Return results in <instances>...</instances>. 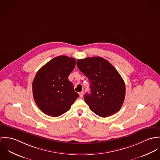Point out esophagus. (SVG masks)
Wrapping results in <instances>:
<instances>
[{"label":"esophagus","mask_w":160,"mask_h":160,"mask_svg":"<svg viewBox=\"0 0 160 160\" xmlns=\"http://www.w3.org/2000/svg\"><path fill=\"white\" fill-rule=\"evenodd\" d=\"M83 94H84V92H81L79 93V97H80V98H82Z\"/></svg>","instance_id":"obj_1"}]
</instances>
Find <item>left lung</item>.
<instances>
[{
    "mask_svg": "<svg viewBox=\"0 0 160 160\" xmlns=\"http://www.w3.org/2000/svg\"><path fill=\"white\" fill-rule=\"evenodd\" d=\"M76 64L90 82L91 93L84 95L89 108L103 118L118 112L124 100L126 87L114 67L100 57L78 59Z\"/></svg>",
    "mask_w": 160,
    "mask_h": 160,
    "instance_id": "8db88e82",
    "label": "left lung"
}]
</instances>
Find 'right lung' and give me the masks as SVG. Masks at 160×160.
<instances>
[{
    "label": "right lung",
    "mask_w": 160,
    "mask_h": 160,
    "mask_svg": "<svg viewBox=\"0 0 160 160\" xmlns=\"http://www.w3.org/2000/svg\"><path fill=\"white\" fill-rule=\"evenodd\" d=\"M76 60L67 56L53 58L37 72L32 93L36 103L45 114L57 117L66 113L79 94L68 79Z\"/></svg>",
    "instance_id": "add662e5"
}]
</instances>
